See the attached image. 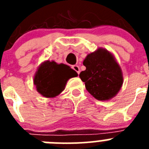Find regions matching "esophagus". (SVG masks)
<instances>
[{
    "mask_svg": "<svg viewBox=\"0 0 149 149\" xmlns=\"http://www.w3.org/2000/svg\"><path fill=\"white\" fill-rule=\"evenodd\" d=\"M72 68H73L74 70L76 72H77V74H80V68H79V66L77 65H72Z\"/></svg>",
    "mask_w": 149,
    "mask_h": 149,
    "instance_id": "esophagus-1",
    "label": "esophagus"
}]
</instances>
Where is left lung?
Wrapping results in <instances>:
<instances>
[{"instance_id": "1", "label": "left lung", "mask_w": 149, "mask_h": 149, "mask_svg": "<svg viewBox=\"0 0 149 149\" xmlns=\"http://www.w3.org/2000/svg\"><path fill=\"white\" fill-rule=\"evenodd\" d=\"M83 64L86 70L79 76L95 98L108 101L116 95L123 84V74L113 54L98 48L86 56Z\"/></svg>"}]
</instances>
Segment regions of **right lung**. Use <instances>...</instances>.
Listing matches in <instances>:
<instances>
[{
	"instance_id": "1",
	"label": "right lung",
	"mask_w": 149,
	"mask_h": 149,
	"mask_svg": "<svg viewBox=\"0 0 149 149\" xmlns=\"http://www.w3.org/2000/svg\"><path fill=\"white\" fill-rule=\"evenodd\" d=\"M77 75L75 71L65 64L46 60L36 72L33 84L39 94L45 98H54L65 89L69 79Z\"/></svg>"
}]
</instances>
